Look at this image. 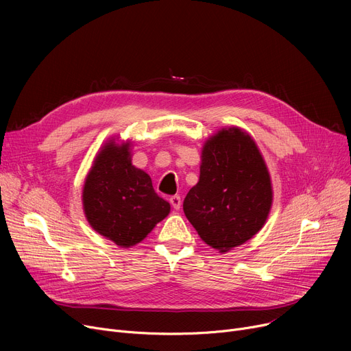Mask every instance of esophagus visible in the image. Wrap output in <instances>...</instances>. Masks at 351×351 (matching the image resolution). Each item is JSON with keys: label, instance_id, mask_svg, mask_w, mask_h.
I'll return each mask as SVG.
<instances>
[{"label": "esophagus", "instance_id": "obj_1", "mask_svg": "<svg viewBox=\"0 0 351 351\" xmlns=\"http://www.w3.org/2000/svg\"><path fill=\"white\" fill-rule=\"evenodd\" d=\"M169 202H171V205H172V208H173V209H176V210H179V209H180V205H182L180 196H178V195H175V196H171Z\"/></svg>", "mask_w": 351, "mask_h": 351}]
</instances>
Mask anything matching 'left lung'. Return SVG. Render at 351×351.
Instances as JSON below:
<instances>
[{
    "mask_svg": "<svg viewBox=\"0 0 351 351\" xmlns=\"http://www.w3.org/2000/svg\"><path fill=\"white\" fill-rule=\"evenodd\" d=\"M273 202L265 159L241 128H223L202 149L199 182L183 212L202 241L225 253L252 239L266 223Z\"/></svg>",
    "mask_w": 351,
    "mask_h": 351,
    "instance_id": "obj_1",
    "label": "left lung"
}]
</instances>
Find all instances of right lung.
<instances>
[{
  "mask_svg": "<svg viewBox=\"0 0 351 351\" xmlns=\"http://www.w3.org/2000/svg\"><path fill=\"white\" fill-rule=\"evenodd\" d=\"M86 220L121 247L138 245L171 212L152 179L131 160V142L108 141L86 175L82 191Z\"/></svg>",
  "mask_w": 351,
  "mask_h": 351,
  "instance_id": "1",
  "label": "right lung"
}]
</instances>
